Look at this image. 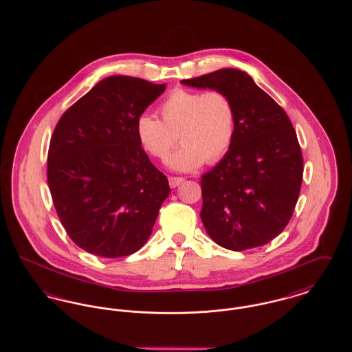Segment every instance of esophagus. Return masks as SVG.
I'll return each instance as SVG.
<instances>
[{
	"instance_id": "34e87169",
	"label": "esophagus",
	"mask_w": 352,
	"mask_h": 352,
	"mask_svg": "<svg viewBox=\"0 0 352 352\" xmlns=\"http://www.w3.org/2000/svg\"><path fill=\"white\" fill-rule=\"evenodd\" d=\"M184 181V178H182V177H168V184H170L171 188H175L177 186H179Z\"/></svg>"
}]
</instances>
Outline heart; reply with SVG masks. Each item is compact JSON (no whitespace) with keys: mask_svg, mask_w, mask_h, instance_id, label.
Returning <instances> with one entry per match:
<instances>
[{"mask_svg":"<svg viewBox=\"0 0 352 352\" xmlns=\"http://www.w3.org/2000/svg\"><path fill=\"white\" fill-rule=\"evenodd\" d=\"M161 120L141 115L135 133L141 146L157 160H166L177 145L184 144L170 160V168L190 171L206 161L214 164L230 151L236 133V109L223 91L175 89L160 105Z\"/></svg>","mask_w":352,"mask_h":352,"instance_id":"1","label":"heart"}]
</instances>
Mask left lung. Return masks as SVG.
<instances>
[{"mask_svg": "<svg viewBox=\"0 0 352 352\" xmlns=\"http://www.w3.org/2000/svg\"><path fill=\"white\" fill-rule=\"evenodd\" d=\"M181 83L223 91L236 109L230 151L201 175L207 234L231 251L267 244L284 231L301 190L303 158L290 118L240 69L224 68Z\"/></svg>", "mask_w": 352, "mask_h": 352, "instance_id": "left-lung-1", "label": "left lung"}]
</instances>
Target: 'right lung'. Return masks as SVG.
Masks as SVG:
<instances>
[{"mask_svg":"<svg viewBox=\"0 0 352 352\" xmlns=\"http://www.w3.org/2000/svg\"><path fill=\"white\" fill-rule=\"evenodd\" d=\"M109 76L59 118L47 154V182L62 226L84 251L124 257L149 239L168 178L142 149L135 122L164 91Z\"/></svg>","mask_w":352,"mask_h":352,"instance_id":"obj_1","label":"right lung"}]
</instances>
